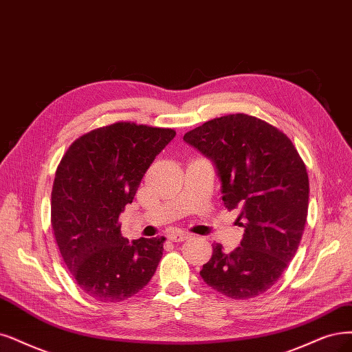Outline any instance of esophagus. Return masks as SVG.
<instances>
[{
  "label": "esophagus",
  "instance_id": "1",
  "mask_svg": "<svg viewBox=\"0 0 352 352\" xmlns=\"http://www.w3.org/2000/svg\"><path fill=\"white\" fill-rule=\"evenodd\" d=\"M188 238H190V233L187 232H173L168 235V239L173 242H184Z\"/></svg>",
  "mask_w": 352,
  "mask_h": 352
}]
</instances>
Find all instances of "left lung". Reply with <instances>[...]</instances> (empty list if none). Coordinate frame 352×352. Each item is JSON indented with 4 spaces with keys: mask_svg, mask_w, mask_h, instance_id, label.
<instances>
[{
    "mask_svg": "<svg viewBox=\"0 0 352 352\" xmlns=\"http://www.w3.org/2000/svg\"><path fill=\"white\" fill-rule=\"evenodd\" d=\"M184 140L209 158L222 183L228 210L239 209L245 229L230 254L216 243L200 276L236 300L267 292L297 252L306 225L309 177L292 140L274 126L243 113L203 123Z\"/></svg>",
    "mask_w": 352,
    "mask_h": 352,
    "instance_id": "left-lung-1",
    "label": "left lung"
}]
</instances>
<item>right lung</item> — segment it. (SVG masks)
<instances>
[{"instance_id": "add662e5", "label": "right lung", "mask_w": 352, "mask_h": 352, "mask_svg": "<svg viewBox=\"0 0 352 352\" xmlns=\"http://www.w3.org/2000/svg\"><path fill=\"white\" fill-rule=\"evenodd\" d=\"M173 129L119 122L78 138L56 169L52 228L80 289L101 303L139 293L153 277L165 238L122 236L119 216Z\"/></svg>"}]
</instances>
